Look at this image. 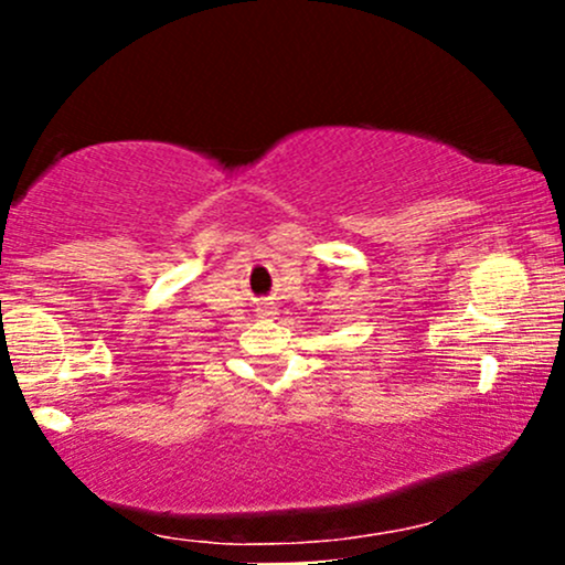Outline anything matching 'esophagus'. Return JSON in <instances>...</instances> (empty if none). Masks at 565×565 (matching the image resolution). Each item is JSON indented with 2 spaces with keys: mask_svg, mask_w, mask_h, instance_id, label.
I'll return each instance as SVG.
<instances>
[{
  "mask_svg": "<svg viewBox=\"0 0 565 565\" xmlns=\"http://www.w3.org/2000/svg\"><path fill=\"white\" fill-rule=\"evenodd\" d=\"M257 313H260L263 319H274L276 308H274V305H260V308H257Z\"/></svg>",
  "mask_w": 565,
  "mask_h": 565,
  "instance_id": "esophagus-1",
  "label": "esophagus"
}]
</instances>
